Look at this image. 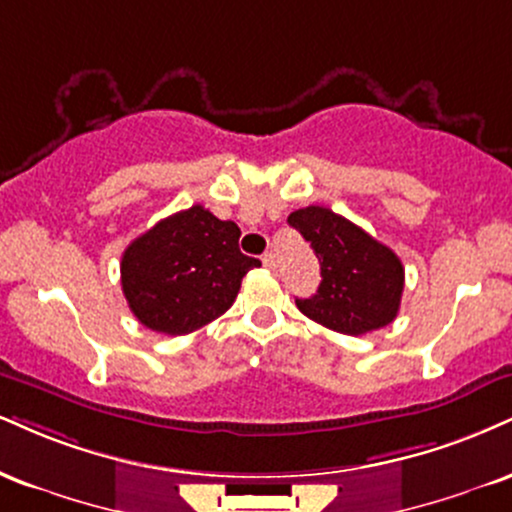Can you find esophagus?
<instances>
[{
    "label": "esophagus",
    "instance_id": "1",
    "mask_svg": "<svg viewBox=\"0 0 512 512\" xmlns=\"http://www.w3.org/2000/svg\"><path fill=\"white\" fill-rule=\"evenodd\" d=\"M262 262H264V267L272 269V272H276V267H279V262H276V255H274V252H264V255H262Z\"/></svg>",
    "mask_w": 512,
    "mask_h": 512
}]
</instances>
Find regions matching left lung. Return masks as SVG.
Masks as SVG:
<instances>
[{
  "mask_svg": "<svg viewBox=\"0 0 512 512\" xmlns=\"http://www.w3.org/2000/svg\"><path fill=\"white\" fill-rule=\"evenodd\" d=\"M288 224L303 233L322 269L317 293L295 300L305 317L348 336L377 331L396 319L405 286L396 252L326 207L295 209Z\"/></svg>",
  "mask_w": 512,
  "mask_h": 512,
  "instance_id": "8db88e82",
  "label": "left lung"
}]
</instances>
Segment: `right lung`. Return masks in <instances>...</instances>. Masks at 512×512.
<instances>
[{"label":"right lung","instance_id":"add662e5","mask_svg":"<svg viewBox=\"0 0 512 512\" xmlns=\"http://www.w3.org/2000/svg\"><path fill=\"white\" fill-rule=\"evenodd\" d=\"M240 229L202 205L157 221L121 257V288L147 329L166 336L197 331L224 315L240 281L260 260L238 248Z\"/></svg>","mask_w":512,"mask_h":512}]
</instances>
